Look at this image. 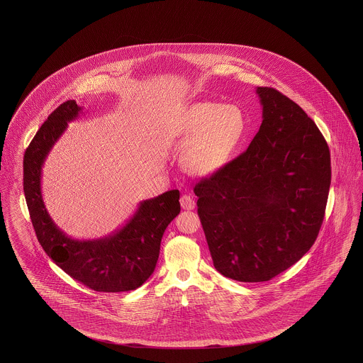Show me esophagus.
Wrapping results in <instances>:
<instances>
[{
    "label": "esophagus",
    "mask_w": 363,
    "mask_h": 363,
    "mask_svg": "<svg viewBox=\"0 0 363 363\" xmlns=\"http://www.w3.org/2000/svg\"><path fill=\"white\" fill-rule=\"evenodd\" d=\"M179 201H181V207L184 208V209H193V208L196 207V201L189 194H182Z\"/></svg>",
    "instance_id": "obj_1"
}]
</instances>
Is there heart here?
<instances>
[{"instance_id": "b5f03b06", "label": "heart", "mask_w": 363, "mask_h": 363, "mask_svg": "<svg viewBox=\"0 0 363 363\" xmlns=\"http://www.w3.org/2000/svg\"><path fill=\"white\" fill-rule=\"evenodd\" d=\"M247 118L237 104L193 102L175 111L166 123V136L182 145L181 163L194 175L223 169L240 148Z\"/></svg>"}]
</instances>
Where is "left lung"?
Segmentation results:
<instances>
[{"label":"left lung","mask_w":363,"mask_h":363,"mask_svg":"<svg viewBox=\"0 0 363 363\" xmlns=\"http://www.w3.org/2000/svg\"><path fill=\"white\" fill-rule=\"evenodd\" d=\"M262 122L247 150L194 186L216 271L267 281L315 241L330 186L327 141L308 114L269 86L256 89Z\"/></svg>","instance_id":"8db88e82"}]
</instances>
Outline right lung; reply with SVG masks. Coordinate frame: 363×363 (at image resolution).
Returning <instances> with one entry per match:
<instances>
[{
  "label": "right lung",
  "instance_id": "obj_1",
  "mask_svg": "<svg viewBox=\"0 0 363 363\" xmlns=\"http://www.w3.org/2000/svg\"><path fill=\"white\" fill-rule=\"evenodd\" d=\"M82 113L76 101L58 106L24 154L23 186L35 234L48 256L70 277L95 291L121 293L138 289L152 275L166 227L179 213V191L169 190L138 204L133 216L99 240H73L52 222L45 207L42 167L68 122Z\"/></svg>",
  "mask_w": 363,
  "mask_h": 363
}]
</instances>
